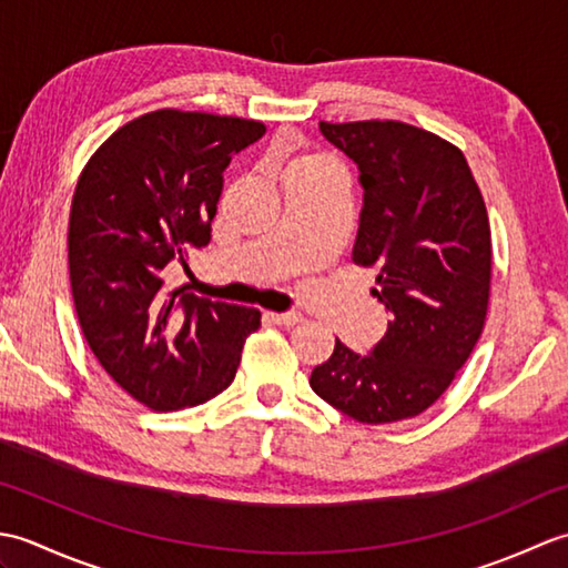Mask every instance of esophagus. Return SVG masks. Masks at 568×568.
Returning <instances> with one entry per match:
<instances>
[{
    "mask_svg": "<svg viewBox=\"0 0 568 568\" xmlns=\"http://www.w3.org/2000/svg\"><path fill=\"white\" fill-rule=\"evenodd\" d=\"M265 320H271L273 324H283V327H293V324L303 322V315L300 312H265Z\"/></svg>",
    "mask_w": 568,
    "mask_h": 568,
    "instance_id": "obj_1",
    "label": "esophagus"
}]
</instances>
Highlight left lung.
Returning <instances> with one entry per match:
<instances>
[{"label":"left lung","mask_w":568,"mask_h":568,"mask_svg":"<svg viewBox=\"0 0 568 568\" xmlns=\"http://www.w3.org/2000/svg\"><path fill=\"white\" fill-rule=\"evenodd\" d=\"M364 187L354 263L376 271L388 329L371 354L336 339L312 371L322 400L366 425L415 417L449 388L484 332L490 226L464 153L403 122H320Z\"/></svg>","instance_id":"1"}]
</instances>
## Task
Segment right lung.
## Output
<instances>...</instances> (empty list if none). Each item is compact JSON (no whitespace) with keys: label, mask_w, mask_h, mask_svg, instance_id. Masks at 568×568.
<instances>
[{"label":"right lung","mask_w":568,"mask_h":568,"mask_svg":"<svg viewBox=\"0 0 568 568\" xmlns=\"http://www.w3.org/2000/svg\"><path fill=\"white\" fill-rule=\"evenodd\" d=\"M265 134L253 119L159 110L106 139L70 207V287L102 368L151 409L212 400L232 385L253 307L171 291L165 275L212 239L232 155Z\"/></svg>","instance_id":"1"}]
</instances>
